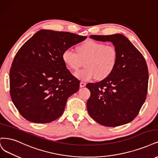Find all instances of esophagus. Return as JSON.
<instances>
[{"instance_id": "1", "label": "esophagus", "mask_w": 158, "mask_h": 158, "mask_svg": "<svg viewBox=\"0 0 158 158\" xmlns=\"http://www.w3.org/2000/svg\"><path fill=\"white\" fill-rule=\"evenodd\" d=\"M85 85H86V84L85 82H83V81H81V82L80 83V88H83V87H85Z\"/></svg>"}]
</instances>
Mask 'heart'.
Segmentation results:
<instances>
[{"label": "heart", "mask_w": 158, "mask_h": 158, "mask_svg": "<svg viewBox=\"0 0 158 158\" xmlns=\"http://www.w3.org/2000/svg\"><path fill=\"white\" fill-rule=\"evenodd\" d=\"M77 53L70 49L62 53V59L66 67L70 70H77L85 61V68L76 72L77 78L89 81L97 77L103 80L111 74L118 61V52L112 45L88 39L77 46Z\"/></svg>", "instance_id": "obj_1"}]
</instances>
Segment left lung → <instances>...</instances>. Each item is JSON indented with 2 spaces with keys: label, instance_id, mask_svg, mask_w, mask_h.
I'll use <instances>...</instances> for the list:
<instances>
[{
  "label": "left lung",
  "instance_id": "1",
  "mask_svg": "<svg viewBox=\"0 0 158 158\" xmlns=\"http://www.w3.org/2000/svg\"><path fill=\"white\" fill-rule=\"evenodd\" d=\"M89 37L112 42L118 52L117 64L109 77L86 85L91 92L87 102L89 116L107 127L129 123L138 115L147 95L148 71L145 59L121 34Z\"/></svg>",
  "mask_w": 158,
  "mask_h": 158
}]
</instances>
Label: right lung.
Instances as JSON below:
<instances>
[{"label": "right lung", "instance_id": "right-lung-1", "mask_svg": "<svg viewBox=\"0 0 158 158\" xmlns=\"http://www.w3.org/2000/svg\"><path fill=\"white\" fill-rule=\"evenodd\" d=\"M86 36L40 30L21 47L10 70L11 99L27 120L50 123L60 117L80 81L67 69L63 52Z\"/></svg>", "mask_w": 158, "mask_h": 158}]
</instances>
